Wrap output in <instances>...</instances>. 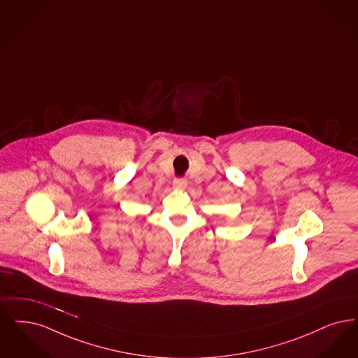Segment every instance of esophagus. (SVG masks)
Listing matches in <instances>:
<instances>
[{
  "label": "esophagus",
  "instance_id": "1",
  "mask_svg": "<svg viewBox=\"0 0 358 358\" xmlns=\"http://www.w3.org/2000/svg\"><path fill=\"white\" fill-rule=\"evenodd\" d=\"M186 180L185 178H174V181H173V186L176 187V189H185L186 187Z\"/></svg>",
  "mask_w": 358,
  "mask_h": 358
}]
</instances>
